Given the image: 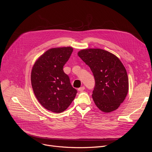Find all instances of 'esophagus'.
Segmentation results:
<instances>
[{
    "label": "esophagus",
    "instance_id": "obj_1",
    "mask_svg": "<svg viewBox=\"0 0 152 152\" xmlns=\"http://www.w3.org/2000/svg\"><path fill=\"white\" fill-rule=\"evenodd\" d=\"M84 89H85V87H84V86H83V87H80V88H79V89H78V91H79V92H83Z\"/></svg>",
    "mask_w": 152,
    "mask_h": 152
}]
</instances>
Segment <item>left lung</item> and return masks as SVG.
Returning <instances> with one entry per match:
<instances>
[{
	"label": "left lung",
	"mask_w": 152,
	"mask_h": 152,
	"mask_svg": "<svg viewBox=\"0 0 152 152\" xmlns=\"http://www.w3.org/2000/svg\"><path fill=\"white\" fill-rule=\"evenodd\" d=\"M78 56L88 65L95 79L92 98L103 112L116 110L124 100L129 89L126 70L111 53L100 49H84Z\"/></svg>",
	"instance_id": "8db88e82"
}]
</instances>
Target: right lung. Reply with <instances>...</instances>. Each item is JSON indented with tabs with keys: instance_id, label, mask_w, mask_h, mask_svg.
I'll return each mask as SVG.
<instances>
[{
	"instance_id": "1",
	"label": "right lung",
	"mask_w": 152,
	"mask_h": 152,
	"mask_svg": "<svg viewBox=\"0 0 152 152\" xmlns=\"http://www.w3.org/2000/svg\"><path fill=\"white\" fill-rule=\"evenodd\" d=\"M73 50L70 47L48 50L32 69L31 84L37 100L45 109L56 113L65 111L77 92L63 69Z\"/></svg>"
}]
</instances>
